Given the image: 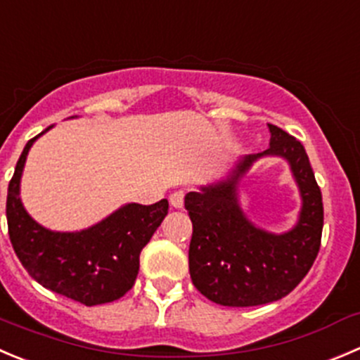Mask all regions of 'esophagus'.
Wrapping results in <instances>:
<instances>
[{"mask_svg":"<svg viewBox=\"0 0 360 360\" xmlns=\"http://www.w3.org/2000/svg\"><path fill=\"white\" fill-rule=\"evenodd\" d=\"M170 205H172V207H176V209H181L184 205V191H174L172 195H170Z\"/></svg>","mask_w":360,"mask_h":360,"instance_id":"1","label":"esophagus"}]
</instances>
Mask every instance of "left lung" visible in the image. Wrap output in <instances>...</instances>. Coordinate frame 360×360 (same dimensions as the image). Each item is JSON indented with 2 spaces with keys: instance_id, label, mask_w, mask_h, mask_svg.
Masks as SVG:
<instances>
[{
  "instance_id": "left-lung-1",
  "label": "left lung",
  "mask_w": 360,
  "mask_h": 360,
  "mask_svg": "<svg viewBox=\"0 0 360 360\" xmlns=\"http://www.w3.org/2000/svg\"><path fill=\"white\" fill-rule=\"evenodd\" d=\"M271 146L237 163L226 181L190 191L184 207L193 223L188 251L195 288L221 306L267 304L290 294L308 274L320 250L322 191L301 142L269 124ZM267 154L289 160L303 197L300 223L287 234H269L245 219L236 202V181L250 163Z\"/></svg>"
}]
</instances>
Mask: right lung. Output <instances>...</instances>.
<instances>
[{
    "label": "right lung",
    "mask_w": 360,
    "mask_h": 360,
    "mask_svg": "<svg viewBox=\"0 0 360 360\" xmlns=\"http://www.w3.org/2000/svg\"><path fill=\"white\" fill-rule=\"evenodd\" d=\"M40 135L27 141L8 184L6 221L13 251L30 276L56 294L84 306L116 301L134 287L142 248L162 225L169 202L128 204L82 232L44 229L24 211L19 198L24 162Z\"/></svg>",
    "instance_id": "obj_1"
}]
</instances>
